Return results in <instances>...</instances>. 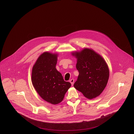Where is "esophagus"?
<instances>
[{"label":"esophagus","mask_w":134,"mask_h":134,"mask_svg":"<svg viewBox=\"0 0 134 134\" xmlns=\"http://www.w3.org/2000/svg\"><path fill=\"white\" fill-rule=\"evenodd\" d=\"M70 82H71L72 86H73L74 85V79H71L70 80Z\"/></svg>","instance_id":"esophagus-1"}]
</instances>
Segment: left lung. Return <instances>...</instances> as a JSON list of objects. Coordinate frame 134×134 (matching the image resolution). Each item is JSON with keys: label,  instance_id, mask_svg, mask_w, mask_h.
<instances>
[{"label": "left lung", "instance_id": "obj_1", "mask_svg": "<svg viewBox=\"0 0 134 134\" xmlns=\"http://www.w3.org/2000/svg\"><path fill=\"white\" fill-rule=\"evenodd\" d=\"M72 55L77 59L76 66L79 72L74 84L75 88L90 99L99 96L106 87L109 76V68L104 59L88 48L72 52Z\"/></svg>", "mask_w": 134, "mask_h": 134}]
</instances>
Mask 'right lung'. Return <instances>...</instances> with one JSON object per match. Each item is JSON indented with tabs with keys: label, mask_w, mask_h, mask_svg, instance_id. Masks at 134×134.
Wrapping results in <instances>:
<instances>
[{
	"label": "right lung",
	"mask_w": 134,
	"mask_h": 134,
	"mask_svg": "<svg viewBox=\"0 0 134 134\" xmlns=\"http://www.w3.org/2000/svg\"><path fill=\"white\" fill-rule=\"evenodd\" d=\"M58 56L57 53L44 52L37 59L31 72V81L36 91L44 100L53 105L62 101L71 86L56 68Z\"/></svg>",
	"instance_id": "1"
}]
</instances>
